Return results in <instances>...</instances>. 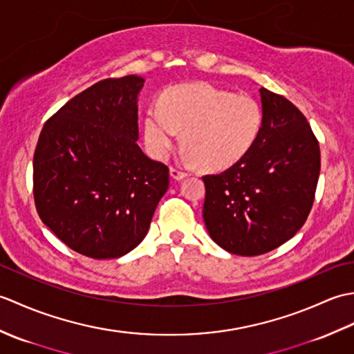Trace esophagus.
I'll return each instance as SVG.
<instances>
[{
  "label": "esophagus",
  "mask_w": 354,
  "mask_h": 354,
  "mask_svg": "<svg viewBox=\"0 0 354 354\" xmlns=\"http://www.w3.org/2000/svg\"><path fill=\"white\" fill-rule=\"evenodd\" d=\"M170 176L173 178V179H183V178H185L187 176V173L185 171H183L181 169H176V167H170Z\"/></svg>",
  "instance_id": "1"
}]
</instances>
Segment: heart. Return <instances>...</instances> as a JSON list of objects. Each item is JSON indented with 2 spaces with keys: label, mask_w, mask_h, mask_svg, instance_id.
I'll list each match as a JSON object with an SVG mask.
<instances>
[{
  "label": "heart",
  "mask_w": 354,
  "mask_h": 354,
  "mask_svg": "<svg viewBox=\"0 0 354 354\" xmlns=\"http://www.w3.org/2000/svg\"><path fill=\"white\" fill-rule=\"evenodd\" d=\"M261 104L207 84L169 89L161 108H149L145 122L147 147L158 160L170 153L184 132L185 160L209 170L228 169L250 152L263 127Z\"/></svg>",
  "instance_id": "1"
}]
</instances>
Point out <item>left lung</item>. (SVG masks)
I'll return each mask as SVG.
<instances>
[{
  "instance_id": "obj_1",
  "label": "left lung",
  "mask_w": 354,
  "mask_h": 354,
  "mask_svg": "<svg viewBox=\"0 0 354 354\" xmlns=\"http://www.w3.org/2000/svg\"><path fill=\"white\" fill-rule=\"evenodd\" d=\"M265 120L242 160L205 183L208 234L225 251L260 255L297 234L309 216L321 169L318 140L295 104L260 88Z\"/></svg>"
}]
</instances>
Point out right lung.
<instances>
[{
	"label": "right lung",
	"mask_w": 354,
	"mask_h": 354,
	"mask_svg": "<svg viewBox=\"0 0 354 354\" xmlns=\"http://www.w3.org/2000/svg\"><path fill=\"white\" fill-rule=\"evenodd\" d=\"M145 79H104L45 122L33 156V196L59 240L91 259H118L146 237L169 189V167L138 141Z\"/></svg>",
	"instance_id": "right-lung-1"
}]
</instances>
